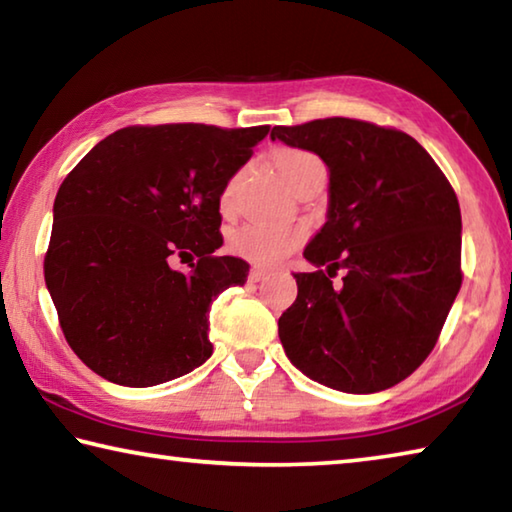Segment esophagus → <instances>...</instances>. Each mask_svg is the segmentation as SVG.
Segmentation results:
<instances>
[{"label":"esophagus","mask_w":512,"mask_h":512,"mask_svg":"<svg viewBox=\"0 0 512 512\" xmlns=\"http://www.w3.org/2000/svg\"><path fill=\"white\" fill-rule=\"evenodd\" d=\"M266 275H268V273L264 271V268H250V273H248V280H250V282H262Z\"/></svg>","instance_id":"obj_1"}]
</instances>
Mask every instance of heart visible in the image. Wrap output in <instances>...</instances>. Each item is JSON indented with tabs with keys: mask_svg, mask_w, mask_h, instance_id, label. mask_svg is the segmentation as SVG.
<instances>
[{
	"mask_svg": "<svg viewBox=\"0 0 512 512\" xmlns=\"http://www.w3.org/2000/svg\"><path fill=\"white\" fill-rule=\"evenodd\" d=\"M273 162L280 176L291 185V180L298 176L302 169L309 164L320 162L314 153L302 149H277L273 155ZM235 189L237 178H230L221 192V210L230 212L232 203H235ZM302 241H305V232L300 228H291V225H277V223H246L235 230L230 237L232 253L246 259L250 264L257 266H277L284 262L293 250H296Z\"/></svg>",
	"mask_w": 512,
	"mask_h": 512,
	"instance_id": "1",
	"label": "heart"
}]
</instances>
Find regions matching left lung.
Wrapping results in <instances>:
<instances>
[{"label":"left lung","mask_w":512,"mask_h":512,"mask_svg":"<svg viewBox=\"0 0 512 512\" xmlns=\"http://www.w3.org/2000/svg\"><path fill=\"white\" fill-rule=\"evenodd\" d=\"M271 137L329 167L327 223L305 248L318 271L293 275L298 298L277 323L284 352L336 391H386L436 348L461 291L454 187L391 126L327 117L275 126Z\"/></svg>","instance_id":"1"}]
</instances>
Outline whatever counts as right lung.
<instances>
[{
    "mask_svg": "<svg viewBox=\"0 0 512 512\" xmlns=\"http://www.w3.org/2000/svg\"><path fill=\"white\" fill-rule=\"evenodd\" d=\"M268 126H126L67 173L45 282L69 348L119 386H155L210 359L212 300L248 264L219 257L221 192ZM187 256L190 268L170 264Z\"/></svg>",
    "mask_w": 512,
    "mask_h": 512,
    "instance_id": "1",
    "label": "right lung"
}]
</instances>
